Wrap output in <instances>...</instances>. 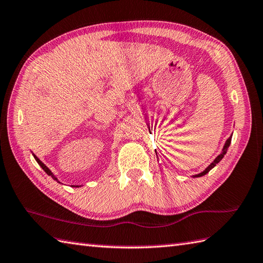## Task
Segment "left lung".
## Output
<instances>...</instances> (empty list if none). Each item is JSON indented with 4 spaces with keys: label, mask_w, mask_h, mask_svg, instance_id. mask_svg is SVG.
<instances>
[{
    "label": "left lung",
    "mask_w": 263,
    "mask_h": 263,
    "mask_svg": "<svg viewBox=\"0 0 263 263\" xmlns=\"http://www.w3.org/2000/svg\"><path fill=\"white\" fill-rule=\"evenodd\" d=\"M233 136V135H231ZM231 136L227 139V141H226V143H224V146H223V148H222V152H221V154L220 155H218L217 157H215V159L214 161L210 164V165L204 170L203 172H200V173H198V174H195V176H193V178H199V177H203V176H205V174L206 173H209L211 170H212L215 165H217V164L221 161V159L223 158V156L226 155V153H227V151H228V148H229V146H230V142H231Z\"/></svg>",
    "instance_id": "8db88e82"
}]
</instances>
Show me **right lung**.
<instances>
[{"label":"right lung","mask_w":263,"mask_h":263,"mask_svg":"<svg viewBox=\"0 0 263 263\" xmlns=\"http://www.w3.org/2000/svg\"><path fill=\"white\" fill-rule=\"evenodd\" d=\"M33 156H34V158H35V161L39 163V165H40L41 167H42V168L44 170V172H45L46 174H48V176H50V177H52V179L57 180V181H58V182H59V180H58V179H57V178L54 177V174H53L52 172H51V171H50V168H49L48 166H46V165H45V164H44L43 162H41V161H40V159H39V157H36V156L34 155V154H33ZM59 183H60V182H59ZM71 187H81V186H71Z\"/></svg>","instance_id":"1"}]
</instances>
